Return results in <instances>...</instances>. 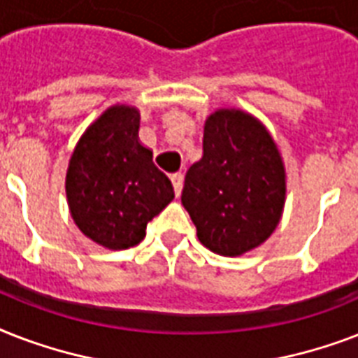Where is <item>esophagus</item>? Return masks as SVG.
Segmentation results:
<instances>
[{"label":"esophagus","mask_w":358,"mask_h":358,"mask_svg":"<svg viewBox=\"0 0 358 358\" xmlns=\"http://www.w3.org/2000/svg\"><path fill=\"white\" fill-rule=\"evenodd\" d=\"M171 182H173L174 193H176V195H180V191H182V185H184V174L174 173L173 176H171Z\"/></svg>","instance_id":"34e87169"}]
</instances>
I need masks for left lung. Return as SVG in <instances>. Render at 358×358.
Listing matches in <instances>:
<instances>
[{"instance_id":"left-lung-1","label":"left lung","mask_w":358,"mask_h":358,"mask_svg":"<svg viewBox=\"0 0 358 358\" xmlns=\"http://www.w3.org/2000/svg\"><path fill=\"white\" fill-rule=\"evenodd\" d=\"M284 199V163L266 126L239 109L210 115L182 191L201 243L221 256L255 249L277 229Z\"/></svg>"}]
</instances>
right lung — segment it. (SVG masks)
<instances>
[{"instance_id":"1","label":"right lung","mask_w":358,"mask_h":358,"mask_svg":"<svg viewBox=\"0 0 358 358\" xmlns=\"http://www.w3.org/2000/svg\"><path fill=\"white\" fill-rule=\"evenodd\" d=\"M139 111L113 106L81 135L66 171V199L78 229L102 247L129 249L174 199L171 180L139 143Z\"/></svg>"}]
</instances>
